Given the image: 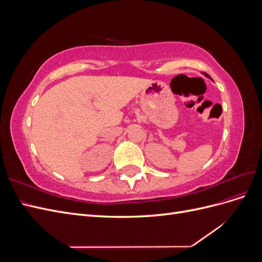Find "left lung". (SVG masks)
Instances as JSON below:
<instances>
[{
  "label": "left lung",
  "mask_w": 262,
  "mask_h": 262,
  "mask_svg": "<svg viewBox=\"0 0 262 262\" xmlns=\"http://www.w3.org/2000/svg\"><path fill=\"white\" fill-rule=\"evenodd\" d=\"M203 74H204V75H205V76H207V77H209V78H211V76H210V75H208V74H207V73H203Z\"/></svg>",
  "instance_id": "1"
}]
</instances>
